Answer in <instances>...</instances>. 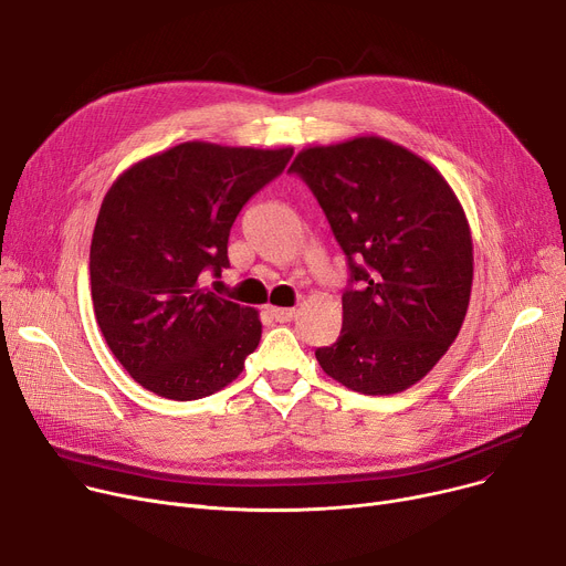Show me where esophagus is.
<instances>
[{
	"mask_svg": "<svg viewBox=\"0 0 566 566\" xmlns=\"http://www.w3.org/2000/svg\"><path fill=\"white\" fill-rule=\"evenodd\" d=\"M269 313H272V317L276 322H290L294 319V315H297V308H283V306H269Z\"/></svg>",
	"mask_w": 566,
	"mask_h": 566,
	"instance_id": "1",
	"label": "esophagus"
}]
</instances>
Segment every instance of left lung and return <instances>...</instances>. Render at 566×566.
Segmentation results:
<instances>
[{"instance_id": "obj_1", "label": "left lung", "mask_w": 566, "mask_h": 566, "mask_svg": "<svg viewBox=\"0 0 566 566\" xmlns=\"http://www.w3.org/2000/svg\"><path fill=\"white\" fill-rule=\"evenodd\" d=\"M347 255L343 329L315 357L366 396L417 385L459 336L472 292V234L447 179L380 136L306 147L290 166Z\"/></svg>"}]
</instances>
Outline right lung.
I'll use <instances>...</instances> for the list:
<instances>
[{"label": "right lung", "mask_w": 566, "mask_h": 566, "mask_svg": "<svg viewBox=\"0 0 566 566\" xmlns=\"http://www.w3.org/2000/svg\"><path fill=\"white\" fill-rule=\"evenodd\" d=\"M292 147L181 143L124 170L105 193L90 251L92 302L117 361L145 389L196 400L244 370L260 313L202 287L221 276L230 228Z\"/></svg>", "instance_id": "1"}]
</instances>
